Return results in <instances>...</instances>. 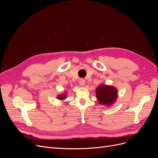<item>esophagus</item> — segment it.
<instances>
[{
	"label": "esophagus",
	"instance_id": "esophagus-1",
	"mask_svg": "<svg viewBox=\"0 0 158 158\" xmlns=\"http://www.w3.org/2000/svg\"><path fill=\"white\" fill-rule=\"evenodd\" d=\"M79 84L81 85H84L85 84V80L83 78H81L79 80Z\"/></svg>",
	"mask_w": 158,
	"mask_h": 158
}]
</instances>
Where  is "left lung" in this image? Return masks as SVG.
<instances>
[{
  "instance_id": "left-lung-1",
  "label": "left lung",
  "mask_w": 158,
  "mask_h": 158,
  "mask_svg": "<svg viewBox=\"0 0 158 158\" xmlns=\"http://www.w3.org/2000/svg\"><path fill=\"white\" fill-rule=\"evenodd\" d=\"M96 94L97 99L100 104L109 106L116 100L117 90L114 87L102 85L97 88Z\"/></svg>"
}]
</instances>
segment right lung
<instances>
[{
	"instance_id": "obj_1",
	"label": "right lung",
	"mask_w": 158,
	"mask_h": 158,
	"mask_svg": "<svg viewBox=\"0 0 158 158\" xmlns=\"http://www.w3.org/2000/svg\"><path fill=\"white\" fill-rule=\"evenodd\" d=\"M66 95H59L58 97V99H65L66 98Z\"/></svg>"
}]
</instances>
